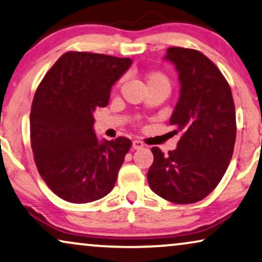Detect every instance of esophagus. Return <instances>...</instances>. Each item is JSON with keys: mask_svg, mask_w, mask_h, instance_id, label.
Here are the masks:
<instances>
[{"mask_svg": "<svg viewBox=\"0 0 262 262\" xmlns=\"http://www.w3.org/2000/svg\"><path fill=\"white\" fill-rule=\"evenodd\" d=\"M145 144L141 141H134L132 142V148L135 150H141V149H144Z\"/></svg>", "mask_w": 262, "mask_h": 262, "instance_id": "obj_1", "label": "esophagus"}]
</instances>
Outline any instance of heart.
Instances as JSON below:
<instances>
[{"label":"heart","mask_w":262,"mask_h":262,"mask_svg":"<svg viewBox=\"0 0 262 262\" xmlns=\"http://www.w3.org/2000/svg\"><path fill=\"white\" fill-rule=\"evenodd\" d=\"M146 84L148 88L150 87H163L168 92L170 89V81L166 75L162 73H151L146 76Z\"/></svg>","instance_id":"obj_1"}]
</instances>
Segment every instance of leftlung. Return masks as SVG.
I'll return each instance as SVG.
<instances>
[{
    "label": "left lung",
    "instance_id": "left-lung-1",
    "mask_svg": "<svg viewBox=\"0 0 262 262\" xmlns=\"http://www.w3.org/2000/svg\"><path fill=\"white\" fill-rule=\"evenodd\" d=\"M164 58L177 68L180 98L169 123L180 132L177 149L151 148L150 188L175 204H193L210 194L227 170L236 139L234 99L221 70L198 50L169 48Z\"/></svg>",
    "mask_w": 262,
    "mask_h": 262
}]
</instances>
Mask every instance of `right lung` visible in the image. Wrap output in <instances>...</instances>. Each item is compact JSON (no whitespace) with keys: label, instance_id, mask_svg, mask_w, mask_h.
I'll use <instances>...</instances> for the list:
<instances>
[{"label":"right lung","instance_id":"add662e5","mask_svg":"<svg viewBox=\"0 0 262 262\" xmlns=\"http://www.w3.org/2000/svg\"><path fill=\"white\" fill-rule=\"evenodd\" d=\"M130 58L69 51L48 71L32 102L31 145L50 189L74 204L92 203L112 191L131 141L99 142L93 113L108 105L112 85Z\"/></svg>","mask_w":262,"mask_h":262}]
</instances>
